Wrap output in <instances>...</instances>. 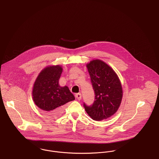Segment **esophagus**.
I'll return each mask as SVG.
<instances>
[{
	"label": "esophagus",
	"mask_w": 159,
	"mask_h": 159,
	"mask_svg": "<svg viewBox=\"0 0 159 159\" xmlns=\"http://www.w3.org/2000/svg\"><path fill=\"white\" fill-rule=\"evenodd\" d=\"M75 97L78 100H80L81 99V97H82V95L80 93H76L75 94Z\"/></svg>",
	"instance_id": "obj_1"
}]
</instances>
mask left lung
Masks as SVG:
<instances>
[{"label": "left lung", "instance_id": "8db88e82", "mask_svg": "<svg viewBox=\"0 0 159 159\" xmlns=\"http://www.w3.org/2000/svg\"><path fill=\"white\" fill-rule=\"evenodd\" d=\"M95 92L90 106L84 103L87 114L95 121L106 120L116 114L123 97L120 80L113 69L101 59H93L86 65Z\"/></svg>", "mask_w": 159, "mask_h": 159}]
</instances>
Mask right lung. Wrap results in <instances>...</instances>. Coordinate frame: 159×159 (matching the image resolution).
<instances>
[{
    "label": "right lung",
    "instance_id": "add662e5",
    "mask_svg": "<svg viewBox=\"0 0 159 159\" xmlns=\"http://www.w3.org/2000/svg\"><path fill=\"white\" fill-rule=\"evenodd\" d=\"M62 70L59 65L46 67L37 76L33 87L34 102L45 115L51 117L60 116L64 104L75 99L68 87L59 84Z\"/></svg>",
    "mask_w": 159,
    "mask_h": 159
}]
</instances>
